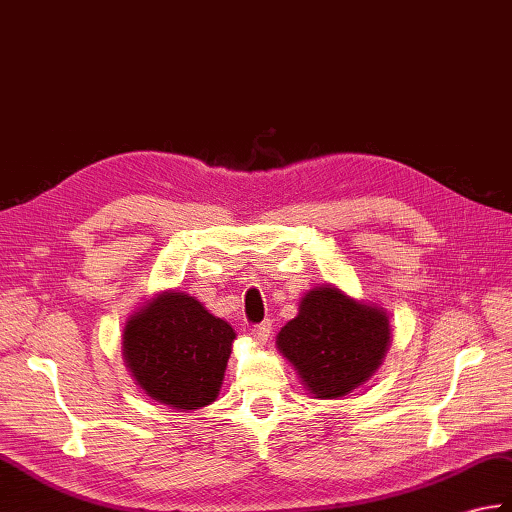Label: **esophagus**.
<instances>
[{
  "label": "esophagus",
  "mask_w": 512,
  "mask_h": 512,
  "mask_svg": "<svg viewBox=\"0 0 512 512\" xmlns=\"http://www.w3.org/2000/svg\"><path fill=\"white\" fill-rule=\"evenodd\" d=\"M270 331H272L270 323H261V325H257V327L251 329V338H253L257 344H266L268 338H270Z\"/></svg>",
  "instance_id": "1"
}]
</instances>
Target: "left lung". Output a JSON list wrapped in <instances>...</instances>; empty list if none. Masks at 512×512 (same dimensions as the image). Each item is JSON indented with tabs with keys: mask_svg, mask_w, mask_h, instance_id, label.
Returning <instances> with one entry per match:
<instances>
[{
	"mask_svg": "<svg viewBox=\"0 0 512 512\" xmlns=\"http://www.w3.org/2000/svg\"><path fill=\"white\" fill-rule=\"evenodd\" d=\"M390 340L384 307L323 283L305 292L299 314L277 334V349L310 395L340 399L375 375Z\"/></svg>",
	"mask_w": 512,
	"mask_h": 512,
	"instance_id": "obj_1",
	"label": "left lung"
}]
</instances>
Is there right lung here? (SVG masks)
Returning a JSON list of instances; mask_svg holds the SVG:
<instances>
[{
  "label": "right lung",
  "mask_w": 512,
  "mask_h": 512,
  "mask_svg": "<svg viewBox=\"0 0 512 512\" xmlns=\"http://www.w3.org/2000/svg\"><path fill=\"white\" fill-rule=\"evenodd\" d=\"M235 336L227 320L213 316L196 296L163 290L128 316L122 355L152 401L189 412L220 395Z\"/></svg>",
  "instance_id": "add662e5"
}]
</instances>
